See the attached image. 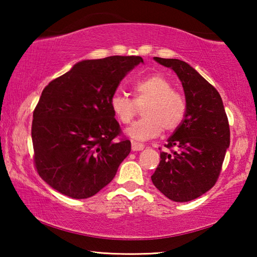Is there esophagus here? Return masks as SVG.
<instances>
[{"mask_svg": "<svg viewBox=\"0 0 257 257\" xmlns=\"http://www.w3.org/2000/svg\"><path fill=\"white\" fill-rule=\"evenodd\" d=\"M144 147H145V145L142 144V143L132 141V150L133 151H142V150H144Z\"/></svg>", "mask_w": 257, "mask_h": 257, "instance_id": "1", "label": "esophagus"}]
</instances>
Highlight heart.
Here are the masks:
<instances>
[{
    "mask_svg": "<svg viewBox=\"0 0 257 257\" xmlns=\"http://www.w3.org/2000/svg\"><path fill=\"white\" fill-rule=\"evenodd\" d=\"M135 98L115 93L111 97L110 105L113 114L120 123L128 124L137 114L138 107H143L144 118L136 121L127 129L134 139L146 141L155 138L162 130L173 132L182 123L187 112L184 95L173 89L171 81L164 76L155 73L137 80L133 85Z\"/></svg>",
    "mask_w": 257,
    "mask_h": 257,
    "instance_id": "obj_1",
    "label": "heart"
}]
</instances>
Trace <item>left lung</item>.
Here are the masks:
<instances>
[{"mask_svg":"<svg viewBox=\"0 0 257 257\" xmlns=\"http://www.w3.org/2000/svg\"><path fill=\"white\" fill-rule=\"evenodd\" d=\"M181 80L187 112L182 123L164 144L152 181L173 202H189L210 190L219 179L230 128L222 98L210 82L178 59L154 58Z\"/></svg>","mask_w":257,"mask_h":257,"instance_id":"left-lung-1","label":"left lung"}]
</instances>
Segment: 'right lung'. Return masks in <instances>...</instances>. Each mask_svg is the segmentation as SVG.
Masks as SVG:
<instances>
[{
	"instance_id": "1",
	"label": "right lung",
	"mask_w": 257,
	"mask_h": 257,
	"mask_svg": "<svg viewBox=\"0 0 257 257\" xmlns=\"http://www.w3.org/2000/svg\"><path fill=\"white\" fill-rule=\"evenodd\" d=\"M141 56L78 62L49 82L33 113L34 165L52 188L88 198L114 178L132 150L111 110L122 78Z\"/></svg>"
}]
</instances>
